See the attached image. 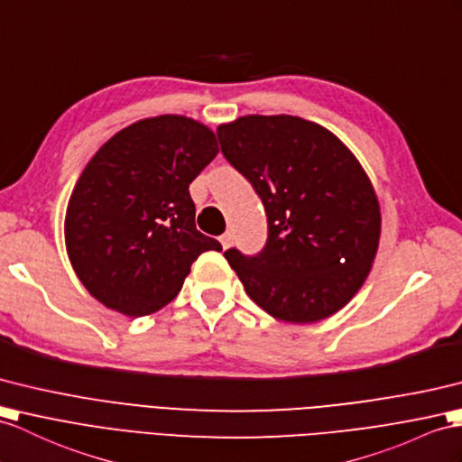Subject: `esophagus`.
I'll return each mask as SVG.
<instances>
[{
  "label": "esophagus",
  "instance_id": "esophagus-1",
  "mask_svg": "<svg viewBox=\"0 0 462 462\" xmlns=\"http://www.w3.org/2000/svg\"><path fill=\"white\" fill-rule=\"evenodd\" d=\"M219 243H221L223 249H229L231 243H233V235H231L229 231H227V233H223L221 237H219Z\"/></svg>",
  "mask_w": 462,
  "mask_h": 462
}]
</instances>
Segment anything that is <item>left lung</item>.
Segmentation results:
<instances>
[{
	"mask_svg": "<svg viewBox=\"0 0 462 462\" xmlns=\"http://www.w3.org/2000/svg\"><path fill=\"white\" fill-rule=\"evenodd\" d=\"M217 137L268 219L261 253L225 251L245 291L280 321L331 318L361 290L378 251L380 204L365 168L329 129L294 116H245Z\"/></svg>",
	"mask_w": 462,
	"mask_h": 462,
	"instance_id": "1",
	"label": "left lung"
}]
</instances>
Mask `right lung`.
I'll use <instances>...</instances> for the list:
<instances>
[{
  "instance_id": "right-lung-1",
  "label": "right lung",
  "mask_w": 462,
  "mask_h": 462,
  "mask_svg": "<svg viewBox=\"0 0 462 462\" xmlns=\"http://www.w3.org/2000/svg\"><path fill=\"white\" fill-rule=\"evenodd\" d=\"M217 152L204 123L159 116L117 131L86 164L64 241L76 276L106 308L129 318L159 311L201 253L221 251L196 229L188 189Z\"/></svg>"
}]
</instances>
